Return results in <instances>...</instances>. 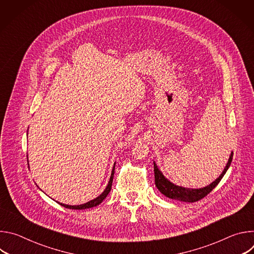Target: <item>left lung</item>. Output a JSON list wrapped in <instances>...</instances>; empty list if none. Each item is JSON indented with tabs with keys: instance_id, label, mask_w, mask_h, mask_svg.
<instances>
[{
	"instance_id": "obj_1",
	"label": "left lung",
	"mask_w": 254,
	"mask_h": 254,
	"mask_svg": "<svg viewBox=\"0 0 254 254\" xmlns=\"http://www.w3.org/2000/svg\"><path fill=\"white\" fill-rule=\"evenodd\" d=\"M232 158H233V152H231L228 162L224 168V170L222 171V173L220 174V176L217 178L215 181L211 184H209L206 187L203 188H199V189H192V188H185L182 186H178L175 185L174 183H172L171 181H169L161 172V170L158 168L156 162H154V172H155V184L156 187L158 188V190L165 195L166 197L173 199V200H177V201H182V202H196L201 200L202 198H204L205 196H207L217 185L221 181V179L223 178V176L225 175V173L227 172V170L229 169L231 162H232Z\"/></svg>"
}]
</instances>
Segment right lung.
Here are the masks:
<instances>
[{
	"label": "right lung",
	"mask_w": 254,
	"mask_h": 254,
	"mask_svg": "<svg viewBox=\"0 0 254 254\" xmlns=\"http://www.w3.org/2000/svg\"><path fill=\"white\" fill-rule=\"evenodd\" d=\"M28 134V133H27ZM29 162V161H28ZM29 166V164H28ZM115 168H116V163L114 164V167H113V171H112V175H111V178H110V181H108V184L107 186L105 187L104 191L96 198L84 203V204H80V205H67V204H63V203H60V202H57L59 203L61 206L65 207V208H68V209H74V210H82V209H87V208H92V207H95L97 205H99L105 198L106 196L108 195V193L111 192L112 190V184H113V181H114V174H115Z\"/></svg>",
	"instance_id": "add662e5"
}]
</instances>
